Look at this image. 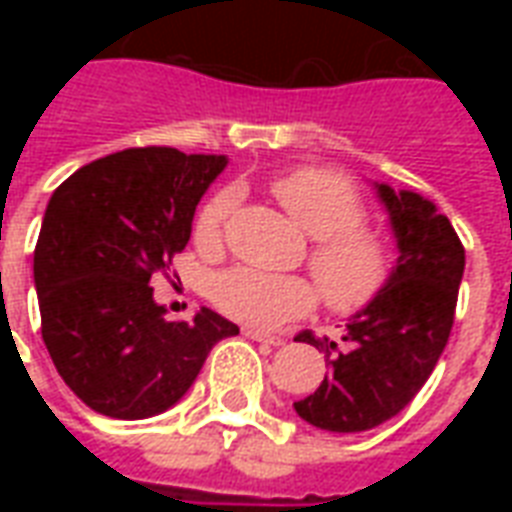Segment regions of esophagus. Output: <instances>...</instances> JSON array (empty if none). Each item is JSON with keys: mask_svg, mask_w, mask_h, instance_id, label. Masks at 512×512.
I'll use <instances>...</instances> for the list:
<instances>
[{"mask_svg": "<svg viewBox=\"0 0 512 512\" xmlns=\"http://www.w3.org/2000/svg\"><path fill=\"white\" fill-rule=\"evenodd\" d=\"M244 334L249 337V340H257V343H266V345H274V348H279V345H285V337L282 334H271V332H260V329H249L246 326Z\"/></svg>", "mask_w": 512, "mask_h": 512, "instance_id": "34e87169", "label": "esophagus"}]
</instances>
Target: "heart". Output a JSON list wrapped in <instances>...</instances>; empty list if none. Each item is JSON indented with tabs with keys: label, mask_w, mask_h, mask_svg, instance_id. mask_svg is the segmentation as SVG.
Segmentation results:
<instances>
[{
	"label": "heart",
	"mask_w": 512,
	"mask_h": 512,
	"mask_svg": "<svg viewBox=\"0 0 512 512\" xmlns=\"http://www.w3.org/2000/svg\"><path fill=\"white\" fill-rule=\"evenodd\" d=\"M271 191L301 230L315 238L310 271L326 304L340 315L370 307L389 285L395 260L384 238L365 227V202L354 183L334 169L301 167L279 175ZM233 208V191H216L200 205L191 224V241L202 255L222 252ZM211 299L233 321L274 329L310 312L318 304V288L296 274L230 268L213 279Z\"/></svg>",
	"instance_id": "heart-1"
}]
</instances>
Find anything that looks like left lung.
Returning a JSON list of instances; mask_svg holds the SVG:
<instances>
[{"mask_svg":"<svg viewBox=\"0 0 512 512\" xmlns=\"http://www.w3.org/2000/svg\"><path fill=\"white\" fill-rule=\"evenodd\" d=\"M378 197L400 249L389 285L348 321L343 348L329 337L296 334L326 351L332 370L293 408L332 433L370 430L400 414L433 373L455 321L466 252L450 219L414 191L378 183Z\"/></svg>","mask_w":512,"mask_h":512,"instance_id":"left-lung-1","label":"left lung"}]
</instances>
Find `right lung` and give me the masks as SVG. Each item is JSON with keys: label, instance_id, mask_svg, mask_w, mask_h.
Returning a JSON list of instances; mask_svg holds the SVG:
<instances>
[{"label": "right lung", "instance_id": "1", "mask_svg": "<svg viewBox=\"0 0 512 512\" xmlns=\"http://www.w3.org/2000/svg\"><path fill=\"white\" fill-rule=\"evenodd\" d=\"M227 164L175 147H128L51 194L35 246L40 332L62 381L115 419L156 417L189 392L238 326L202 307L167 321L150 277L186 249L197 202Z\"/></svg>", "mask_w": 512, "mask_h": 512}]
</instances>
